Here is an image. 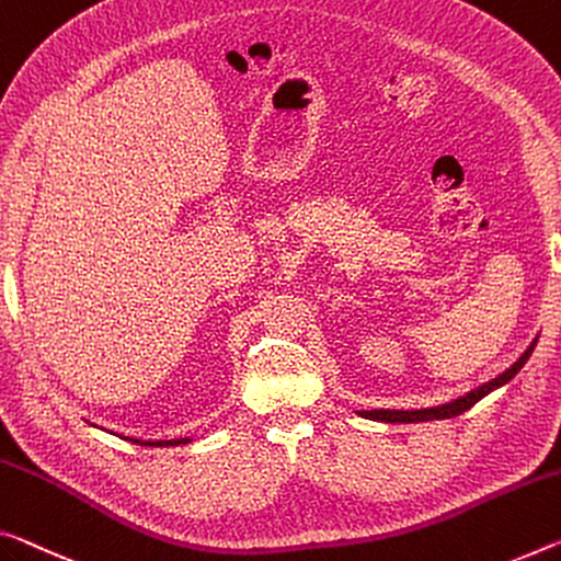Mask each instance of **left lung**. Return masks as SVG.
<instances>
[{
    "instance_id": "left-lung-1",
    "label": "left lung",
    "mask_w": 561,
    "mask_h": 561,
    "mask_svg": "<svg viewBox=\"0 0 561 561\" xmlns=\"http://www.w3.org/2000/svg\"><path fill=\"white\" fill-rule=\"evenodd\" d=\"M539 340V336H537ZM537 340L527 346V352L522 354V357L512 364L510 369H504L500 377L484 381V385H479L472 392H467L465 397H457L451 399L447 404H439V407H426V409H367V412H357L364 420H375V422H392V424H409V422H432V420H451V416H457L461 412H467L469 407H474L479 399L486 397L489 392H494V389L504 387L506 381L517 377V371L527 364V359L531 357V352H535Z\"/></svg>"
}]
</instances>
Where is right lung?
I'll list each match as a JSON object with an SVG mask.
<instances>
[{"label": "right lung", "mask_w": 561, "mask_h": 561, "mask_svg": "<svg viewBox=\"0 0 561 561\" xmlns=\"http://www.w3.org/2000/svg\"><path fill=\"white\" fill-rule=\"evenodd\" d=\"M135 444H145V447H180V444H190L192 439L184 437V439H157V442H145V439H129Z\"/></svg>", "instance_id": "add662e5"}]
</instances>
